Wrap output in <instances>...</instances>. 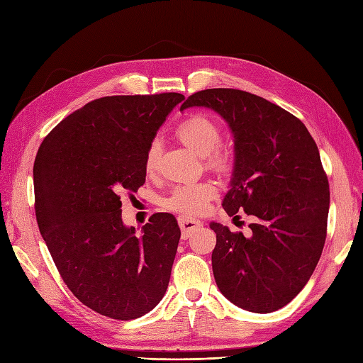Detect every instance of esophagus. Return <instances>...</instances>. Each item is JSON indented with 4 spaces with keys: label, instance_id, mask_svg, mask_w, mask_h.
Wrapping results in <instances>:
<instances>
[{
    "label": "esophagus",
    "instance_id": "esophagus-1",
    "mask_svg": "<svg viewBox=\"0 0 363 363\" xmlns=\"http://www.w3.org/2000/svg\"><path fill=\"white\" fill-rule=\"evenodd\" d=\"M179 225H180V228H182V236H183V238H189V235L194 232V230L201 227V223L199 221V219L180 216V218H179Z\"/></svg>",
    "mask_w": 363,
    "mask_h": 363
}]
</instances>
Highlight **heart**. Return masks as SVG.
<instances>
[{
	"instance_id": "heart-1",
	"label": "heart",
	"mask_w": 363,
	"mask_h": 363,
	"mask_svg": "<svg viewBox=\"0 0 363 363\" xmlns=\"http://www.w3.org/2000/svg\"><path fill=\"white\" fill-rule=\"evenodd\" d=\"M175 135L183 144L196 152L200 157H206L208 168L216 172L230 169V156L227 152L216 151L221 142V128L215 121L204 113H195L186 118L179 124ZM160 155V144L152 140L145 155V169L152 172L157 167ZM215 186L211 183H195L179 186L164 200V207L169 211L183 213L184 216L199 215L207 207V203L213 199Z\"/></svg>"
}]
</instances>
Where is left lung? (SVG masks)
Wrapping results in <instances>:
<instances>
[{"label": "left lung", "instance_id": "obj_1", "mask_svg": "<svg viewBox=\"0 0 363 363\" xmlns=\"http://www.w3.org/2000/svg\"><path fill=\"white\" fill-rule=\"evenodd\" d=\"M189 107L212 108L227 123L235 160L223 207L255 218L248 236L211 223L215 281L240 309L279 311L306 286L324 248L330 192L320 151L298 118L250 92L206 89L180 111Z\"/></svg>", "mask_w": 363, "mask_h": 363}]
</instances>
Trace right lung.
Segmentation results:
<instances>
[{
  "label": "right lung",
  "mask_w": 363,
  "mask_h": 363,
  "mask_svg": "<svg viewBox=\"0 0 363 363\" xmlns=\"http://www.w3.org/2000/svg\"><path fill=\"white\" fill-rule=\"evenodd\" d=\"M182 94L98 98L43 139L33 167L36 219L63 281L89 309L135 320L167 292L180 240L171 213L136 233L123 223V191L145 183V155Z\"/></svg>",
  "instance_id": "add662e5"
}]
</instances>
